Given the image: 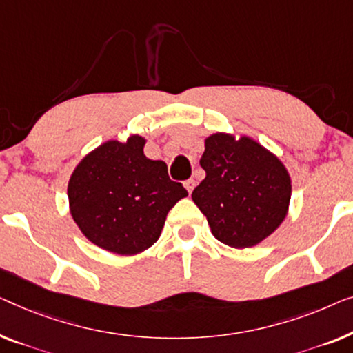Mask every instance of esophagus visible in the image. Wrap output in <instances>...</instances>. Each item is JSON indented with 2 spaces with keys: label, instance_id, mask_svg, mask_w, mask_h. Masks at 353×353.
I'll return each mask as SVG.
<instances>
[{
  "label": "esophagus",
  "instance_id": "esophagus-1",
  "mask_svg": "<svg viewBox=\"0 0 353 353\" xmlns=\"http://www.w3.org/2000/svg\"><path fill=\"white\" fill-rule=\"evenodd\" d=\"M185 188H186V191H188L189 194H191V192H192V189L196 188V181H194L192 178H189V180H186V181H185Z\"/></svg>",
  "mask_w": 353,
  "mask_h": 353
}]
</instances>
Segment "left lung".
I'll return each mask as SVG.
<instances>
[{"label": "left lung", "mask_w": 353, "mask_h": 353, "mask_svg": "<svg viewBox=\"0 0 353 353\" xmlns=\"http://www.w3.org/2000/svg\"><path fill=\"white\" fill-rule=\"evenodd\" d=\"M205 178L192 201L207 216L212 234L234 248L253 247L280 226L288 212L287 168L248 137L214 134L201 157Z\"/></svg>", "instance_id": "left-lung-1"}]
</instances>
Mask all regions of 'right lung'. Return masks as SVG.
Masks as SVG:
<instances>
[{"instance_id":"obj_1","label":"right lung","mask_w":353,"mask_h":353,"mask_svg":"<svg viewBox=\"0 0 353 353\" xmlns=\"http://www.w3.org/2000/svg\"><path fill=\"white\" fill-rule=\"evenodd\" d=\"M143 146L139 135L106 141L79 162L68 183L71 216L81 232L116 254L150 248L168 210L188 196L170 180L165 162L148 159Z\"/></svg>"}]
</instances>
